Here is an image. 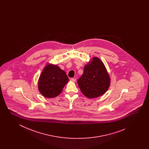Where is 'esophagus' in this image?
<instances>
[{"mask_svg":"<svg viewBox=\"0 0 149 149\" xmlns=\"http://www.w3.org/2000/svg\"><path fill=\"white\" fill-rule=\"evenodd\" d=\"M70 80H71V81H72V82H75L76 81V78H71Z\"/></svg>","mask_w":149,"mask_h":149,"instance_id":"obj_1","label":"esophagus"}]
</instances>
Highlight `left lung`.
Listing matches in <instances>:
<instances>
[{
    "label": "left lung",
    "instance_id": "left-lung-1",
    "mask_svg": "<svg viewBox=\"0 0 149 149\" xmlns=\"http://www.w3.org/2000/svg\"><path fill=\"white\" fill-rule=\"evenodd\" d=\"M84 71L77 81L82 94L89 98L105 94L110 87L111 79L101 60L96 56L92 57L85 65Z\"/></svg>",
    "mask_w": 149,
    "mask_h": 149
}]
</instances>
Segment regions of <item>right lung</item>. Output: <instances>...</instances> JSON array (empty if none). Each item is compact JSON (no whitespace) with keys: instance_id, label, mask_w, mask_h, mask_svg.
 Wrapping results in <instances>:
<instances>
[{"instance_id":"right-lung-1","label":"right lung","mask_w":149,"mask_h":149,"mask_svg":"<svg viewBox=\"0 0 149 149\" xmlns=\"http://www.w3.org/2000/svg\"><path fill=\"white\" fill-rule=\"evenodd\" d=\"M68 81L64 71L57 65L48 63L38 80V90L45 97L54 98L60 94Z\"/></svg>"}]
</instances>
